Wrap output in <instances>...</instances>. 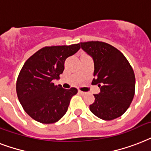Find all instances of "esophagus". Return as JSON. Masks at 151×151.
I'll use <instances>...</instances> for the list:
<instances>
[{
	"mask_svg": "<svg viewBox=\"0 0 151 151\" xmlns=\"http://www.w3.org/2000/svg\"><path fill=\"white\" fill-rule=\"evenodd\" d=\"M79 93L80 94H85V92H83V91H79Z\"/></svg>",
	"mask_w": 151,
	"mask_h": 151,
	"instance_id": "obj_1",
	"label": "esophagus"
}]
</instances>
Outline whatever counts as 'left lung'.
<instances>
[{
    "instance_id": "left-lung-1",
    "label": "left lung",
    "mask_w": 151,
    "mask_h": 151,
    "mask_svg": "<svg viewBox=\"0 0 151 151\" xmlns=\"http://www.w3.org/2000/svg\"><path fill=\"white\" fill-rule=\"evenodd\" d=\"M80 45L94 60L92 84L100 88V93L94 94L95 100L90 110L104 120L123 115L135 95V74L128 60L117 49L106 42L92 41L80 42Z\"/></svg>"
}]
</instances>
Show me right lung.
I'll return each mask as SVG.
<instances>
[{
    "instance_id": "obj_1",
    "label": "right lung",
    "mask_w": 151,
    "mask_h": 151,
    "mask_svg": "<svg viewBox=\"0 0 151 151\" xmlns=\"http://www.w3.org/2000/svg\"><path fill=\"white\" fill-rule=\"evenodd\" d=\"M80 49V44L46 46L31 56L23 65L16 82V93L23 109L34 120L52 124L64 116L76 88L55 86L65 69V60Z\"/></svg>"
}]
</instances>
